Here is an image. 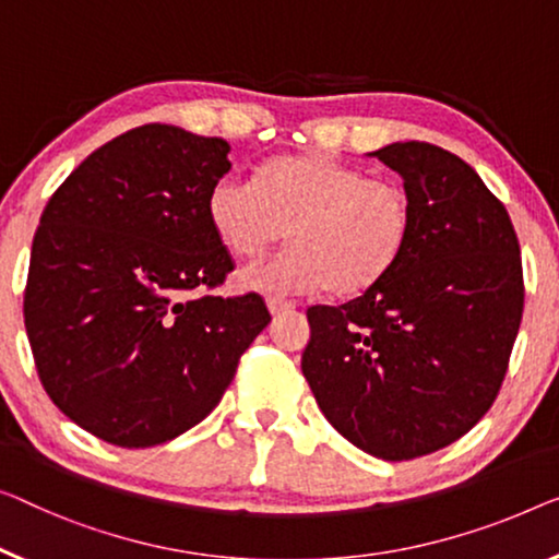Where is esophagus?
<instances>
[{
  "mask_svg": "<svg viewBox=\"0 0 559 559\" xmlns=\"http://www.w3.org/2000/svg\"><path fill=\"white\" fill-rule=\"evenodd\" d=\"M265 304H269V311H271L273 316H278V313H283V311H290V308H296L294 301H286V298H278V296H271Z\"/></svg>",
  "mask_w": 559,
  "mask_h": 559,
  "instance_id": "34e87169",
  "label": "esophagus"
}]
</instances>
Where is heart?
I'll return each mask as SVG.
<instances>
[{
	"label": "heart",
	"mask_w": 559,
	"mask_h": 559,
	"mask_svg": "<svg viewBox=\"0 0 559 559\" xmlns=\"http://www.w3.org/2000/svg\"><path fill=\"white\" fill-rule=\"evenodd\" d=\"M207 223L230 255L258 258L276 240L278 255L240 271V286L261 294L329 288L348 298L377 286L402 261L414 213L409 193L331 153L273 157L253 182L215 180Z\"/></svg>",
	"instance_id": "1"
}]
</instances>
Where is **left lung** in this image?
<instances>
[{"mask_svg": "<svg viewBox=\"0 0 559 559\" xmlns=\"http://www.w3.org/2000/svg\"><path fill=\"white\" fill-rule=\"evenodd\" d=\"M373 155L409 193V246L359 298L308 308L301 369L341 437L404 462L495 404L522 321V258L507 207L462 157L416 140Z\"/></svg>", "mask_w": 559, "mask_h": 559, "instance_id": "obj_1", "label": "left lung"}]
</instances>
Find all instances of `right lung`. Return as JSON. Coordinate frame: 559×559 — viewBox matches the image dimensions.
I'll use <instances>...</instances> for the list:
<instances>
[{"label": "right lung", "mask_w": 559, "mask_h": 559, "mask_svg": "<svg viewBox=\"0 0 559 559\" xmlns=\"http://www.w3.org/2000/svg\"><path fill=\"white\" fill-rule=\"evenodd\" d=\"M228 153L150 122L87 155L41 213L24 329L49 399L97 439L140 449L195 427L269 326L258 294L188 296L233 271L205 213Z\"/></svg>", "instance_id": "right-lung-1"}]
</instances>
